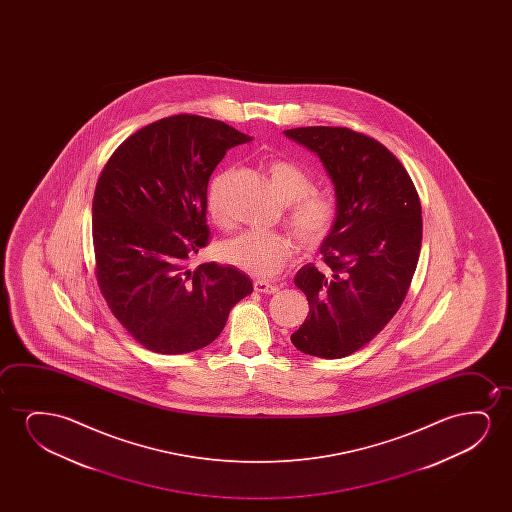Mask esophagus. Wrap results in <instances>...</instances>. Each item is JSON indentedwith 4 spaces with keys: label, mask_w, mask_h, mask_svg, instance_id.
<instances>
[{
    "label": "esophagus",
    "mask_w": 512,
    "mask_h": 512,
    "mask_svg": "<svg viewBox=\"0 0 512 512\" xmlns=\"http://www.w3.org/2000/svg\"><path fill=\"white\" fill-rule=\"evenodd\" d=\"M253 288H255V292H260V294H276L278 292L276 285L264 280L253 281Z\"/></svg>",
    "instance_id": "1"
}]
</instances>
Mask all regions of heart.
I'll return each mask as SVG.
<instances>
[{
  "label": "heart",
  "mask_w": 512,
  "mask_h": 512,
  "mask_svg": "<svg viewBox=\"0 0 512 512\" xmlns=\"http://www.w3.org/2000/svg\"><path fill=\"white\" fill-rule=\"evenodd\" d=\"M269 180L276 197L288 204V225L304 245H318L327 238L336 222V199L327 192H316L306 171L294 162L274 161L269 164ZM227 173L211 180L206 206L213 224L222 229L231 225L225 206ZM294 253L292 239L271 231H246L227 239L220 246V257L243 273L257 278H271L287 264Z\"/></svg>",
  "instance_id": "heart-1"
}]
</instances>
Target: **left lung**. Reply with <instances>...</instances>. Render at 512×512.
Returning <instances> with one entry per match:
<instances>
[{"label": "left lung", "mask_w": 512, "mask_h": 512, "mask_svg": "<svg viewBox=\"0 0 512 512\" xmlns=\"http://www.w3.org/2000/svg\"><path fill=\"white\" fill-rule=\"evenodd\" d=\"M283 134L322 161L337 204L320 246L330 273L306 264L295 274L309 313L290 339L306 355L348 357L378 336L406 299L420 259V197L399 159L369 136L327 126Z\"/></svg>", "instance_id": "left-lung-1"}]
</instances>
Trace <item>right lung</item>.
Returning a JSON list of instances; mask_svg holds the SVG:
<instances>
[{"instance_id": "right-lung-1", "label": "right lung", "mask_w": 512, "mask_h": 512, "mask_svg": "<svg viewBox=\"0 0 512 512\" xmlns=\"http://www.w3.org/2000/svg\"><path fill=\"white\" fill-rule=\"evenodd\" d=\"M252 141L220 120L175 115L129 136L92 201L96 276L108 308L147 350H201L253 292L238 267L189 262L206 246L208 182L232 147Z\"/></svg>"}]
</instances>
